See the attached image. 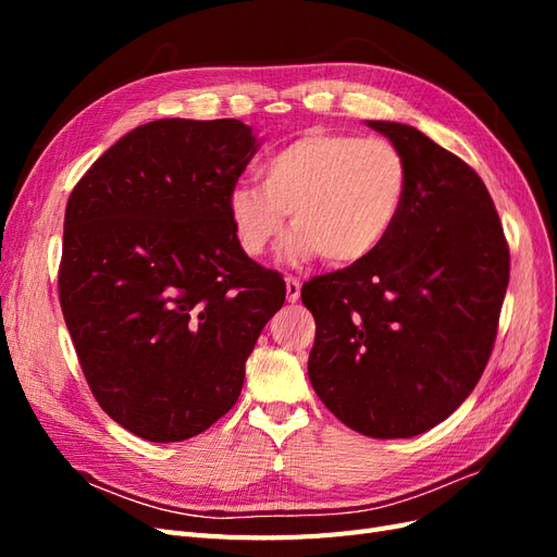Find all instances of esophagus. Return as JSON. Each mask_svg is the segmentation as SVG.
<instances>
[{"mask_svg":"<svg viewBox=\"0 0 557 557\" xmlns=\"http://www.w3.org/2000/svg\"><path fill=\"white\" fill-rule=\"evenodd\" d=\"M299 295H301L299 278L297 276H285V297H288V301H293V305H295Z\"/></svg>","mask_w":557,"mask_h":557,"instance_id":"1","label":"esophagus"}]
</instances>
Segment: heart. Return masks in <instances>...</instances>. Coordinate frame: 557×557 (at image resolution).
Here are the masks:
<instances>
[{"mask_svg": "<svg viewBox=\"0 0 557 557\" xmlns=\"http://www.w3.org/2000/svg\"><path fill=\"white\" fill-rule=\"evenodd\" d=\"M260 183L242 181L227 195L234 239L248 258H262L295 232L283 258L320 256L330 267L364 262L395 230L409 193V162L387 139L311 129L269 156Z\"/></svg>", "mask_w": 557, "mask_h": 557, "instance_id": "heart-1", "label": "heart"}]
</instances>
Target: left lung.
I'll return each mask as SVG.
<instances>
[{
  "label": "left lung",
  "mask_w": 557,
  "mask_h": 557,
  "mask_svg": "<svg viewBox=\"0 0 557 557\" xmlns=\"http://www.w3.org/2000/svg\"><path fill=\"white\" fill-rule=\"evenodd\" d=\"M409 162L399 221L364 262L301 288L315 318L309 381L344 425L407 440L440 425L491 358L509 246L481 176L423 132L367 121Z\"/></svg>",
  "instance_id": "1"
}]
</instances>
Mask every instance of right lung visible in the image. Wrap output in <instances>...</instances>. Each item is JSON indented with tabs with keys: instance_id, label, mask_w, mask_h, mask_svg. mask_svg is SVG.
<instances>
[{
	"instance_id": "add662e5",
	"label": "right lung",
	"mask_w": 557,
	"mask_h": 557,
	"mask_svg": "<svg viewBox=\"0 0 557 557\" xmlns=\"http://www.w3.org/2000/svg\"><path fill=\"white\" fill-rule=\"evenodd\" d=\"M258 146L234 117H164L117 139L66 201L64 323L99 407L146 442L190 440L234 407L285 301L227 215Z\"/></svg>"
}]
</instances>
